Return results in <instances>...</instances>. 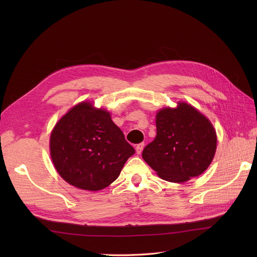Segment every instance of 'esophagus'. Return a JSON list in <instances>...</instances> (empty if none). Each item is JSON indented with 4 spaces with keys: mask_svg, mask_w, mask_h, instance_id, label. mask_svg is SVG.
<instances>
[{
    "mask_svg": "<svg viewBox=\"0 0 257 257\" xmlns=\"http://www.w3.org/2000/svg\"><path fill=\"white\" fill-rule=\"evenodd\" d=\"M144 147H145V144H144V143H141V144H139V145L136 147V151H137L138 154H141V153H142V151H143V149H144Z\"/></svg>",
    "mask_w": 257,
    "mask_h": 257,
    "instance_id": "esophagus-1",
    "label": "esophagus"
}]
</instances>
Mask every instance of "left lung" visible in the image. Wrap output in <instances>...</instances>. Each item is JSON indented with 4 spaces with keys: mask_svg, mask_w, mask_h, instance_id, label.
I'll return each mask as SVG.
<instances>
[{
    "mask_svg": "<svg viewBox=\"0 0 257 257\" xmlns=\"http://www.w3.org/2000/svg\"><path fill=\"white\" fill-rule=\"evenodd\" d=\"M157 136L143 158L164 180L181 183L203 173L213 159L217 134L196 108L179 103L156 115Z\"/></svg>",
    "mask_w": 257,
    "mask_h": 257,
    "instance_id": "1",
    "label": "left lung"
}]
</instances>
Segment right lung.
<instances>
[{
    "mask_svg": "<svg viewBox=\"0 0 257 257\" xmlns=\"http://www.w3.org/2000/svg\"><path fill=\"white\" fill-rule=\"evenodd\" d=\"M53 164L60 176L81 190L111 184L136 153L109 112L82 102L63 115L50 140Z\"/></svg>",
    "mask_w": 257,
    "mask_h": 257,
    "instance_id": "obj_1",
    "label": "right lung"
}]
</instances>
